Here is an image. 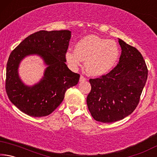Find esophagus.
Masks as SVG:
<instances>
[{
  "label": "esophagus",
  "mask_w": 157,
  "mask_h": 157,
  "mask_svg": "<svg viewBox=\"0 0 157 157\" xmlns=\"http://www.w3.org/2000/svg\"><path fill=\"white\" fill-rule=\"evenodd\" d=\"M86 78H85L84 76H83V75H81L80 76V78H79V81L80 82H84V81H86Z\"/></svg>",
  "instance_id": "esophagus-1"
}]
</instances>
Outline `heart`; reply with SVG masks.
Masks as SVG:
<instances>
[{"label": "heart", "instance_id": "obj_1", "mask_svg": "<svg viewBox=\"0 0 157 157\" xmlns=\"http://www.w3.org/2000/svg\"><path fill=\"white\" fill-rule=\"evenodd\" d=\"M120 56V50L115 41L107 40L95 35L84 37L76 44L75 52L68 51L66 59L73 69L85 62L89 74L101 76L108 73L115 66Z\"/></svg>", "mask_w": 157, "mask_h": 157}]
</instances>
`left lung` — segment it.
I'll return each instance as SVG.
<instances>
[{"label":"left lung","mask_w":157,"mask_h":157,"mask_svg":"<svg viewBox=\"0 0 157 157\" xmlns=\"http://www.w3.org/2000/svg\"><path fill=\"white\" fill-rule=\"evenodd\" d=\"M119 62L109 73L90 79L86 103L91 116L102 123H113L131 114L139 105L147 78V68L136 48L119 39Z\"/></svg>","instance_id":"obj_1"}]
</instances>
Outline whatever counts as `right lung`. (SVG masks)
Masks as SVG:
<instances>
[{
    "label": "right lung",
    "mask_w": 157,
    "mask_h": 157,
    "mask_svg": "<svg viewBox=\"0 0 157 157\" xmlns=\"http://www.w3.org/2000/svg\"><path fill=\"white\" fill-rule=\"evenodd\" d=\"M69 30H40L30 34L10 53L6 68L5 90L18 109L33 117L46 116L62 103L68 89L78 84L79 74L67 67L66 54L71 39ZM36 54L48 65L43 79L33 87L25 86L18 77L20 61Z\"/></svg>",
    "instance_id": "obj_1"
}]
</instances>
